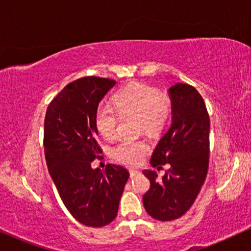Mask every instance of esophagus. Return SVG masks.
<instances>
[{
    "label": "esophagus",
    "mask_w": 251,
    "mask_h": 251,
    "mask_svg": "<svg viewBox=\"0 0 251 251\" xmlns=\"http://www.w3.org/2000/svg\"><path fill=\"white\" fill-rule=\"evenodd\" d=\"M138 174H140V171H138V170H135V169H130L129 170V177L130 178L135 177V176H137Z\"/></svg>",
    "instance_id": "esophagus-1"
}]
</instances>
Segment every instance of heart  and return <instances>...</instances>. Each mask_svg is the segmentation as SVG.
<instances>
[{
    "instance_id": "b5f03b06",
    "label": "heart",
    "mask_w": 251,
    "mask_h": 251,
    "mask_svg": "<svg viewBox=\"0 0 251 251\" xmlns=\"http://www.w3.org/2000/svg\"><path fill=\"white\" fill-rule=\"evenodd\" d=\"M114 103L116 108L100 103L96 113L97 128L107 140H114L117 136L121 116L136 117L141 129L156 133L166 125L171 114L169 97L145 84H135L123 90L115 97ZM148 151L149 145L144 141L123 140L113 148L111 154L126 166H136Z\"/></svg>"
}]
</instances>
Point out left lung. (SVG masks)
Instances as JSON below:
<instances>
[{"mask_svg":"<svg viewBox=\"0 0 251 251\" xmlns=\"http://www.w3.org/2000/svg\"><path fill=\"white\" fill-rule=\"evenodd\" d=\"M171 100V126L152 153L151 164L170 163L156 180L155 171L144 170L151 182L143 196L148 214L159 221L180 218L192 206L208 169L209 116L200 92L186 83L168 90Z\"/></svg>","mask_w":251,"mask_h":251,"instance_id":"1","label":"left lung"}]
</instances>
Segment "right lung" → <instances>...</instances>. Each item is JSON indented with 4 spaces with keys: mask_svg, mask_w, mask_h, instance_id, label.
I'll list each match as a JSON object with an SVG mask.
<instances>
[{
    "mask_svg": "<svg viewBox=\"0 0 251 251\" xmlns=\"http://www.w3.org/2000/svg\"><path fill=\"white\" fill-rule=\"evenodd\" d=\"M116 81L85 76L73 81L48 104L44 148L48 171L63 203L78 222L99 227L117 216L119 201L129 177L117 164L92 169L99 158L96 113Z\"/></svg>",
    "mask_w": 251,
    "mask_h": 251,
    "instance_id": "1",
    "label": "right lung"
}]
</instances>
